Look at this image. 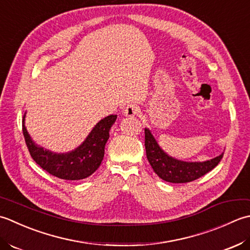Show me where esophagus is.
Instances as JSON below:
<instances>
[{
	"label": "esophagus",
	"mask_w": 250,
	"mask_h": 250,
	"mask_svg": "<svg viewBox=\"0 0 250 250\" xmlns=\"http://www.w3.org/2000/svg\"><path fill=\"white\" fill-rule=\"evenodd\" d=\"M137 113H138V106L136 104H129L125 106L124 109V115L125 116H128V118H132V116H135Z\"/></svg>",
	"instance_id": "34e87169"
}]
</instances>
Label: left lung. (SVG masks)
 Returning <instances> with one entry per match:
<instances>
[{"label": "left lung", "instance_id": "1", "mask_svg": "<svg viewBox=\"0 0 250 250\" xmlns=\"http://www.w3.org/2000/svg\"><path fill=\"white\" fill-rule=\"evenodd\" d=\"M145 146L146 159L155 174L163 180L172 183L194 181L213 169L223 157V153L210 161L188 163L168 156L157 145L149 129H145Z\"/></svg>", "mask_w": 250, "mask_h": 250}]
</instances>
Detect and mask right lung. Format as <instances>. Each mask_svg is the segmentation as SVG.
Here are the masks:
<instances>
[{"label": "right lung", "mask_w": 250, "mask_h": 250, "mask_svg": "<svg viewBox=\"0 0 250 250\" xmlns=\"http://www.w3.org/2000/svg\"><path fill=\"white\" fill-rule=\"evenodd\" d=\"M116 118V115H109L101 120L82 145L65 154L52 153L35 146L25 129L24 115L22 132L30 155L44 170L60 179L81 180L90 176L100 166L104 156V146L110 137L109 131Z\"/></svg>", "instance_id": "right-lung-1"}]
</instances>
